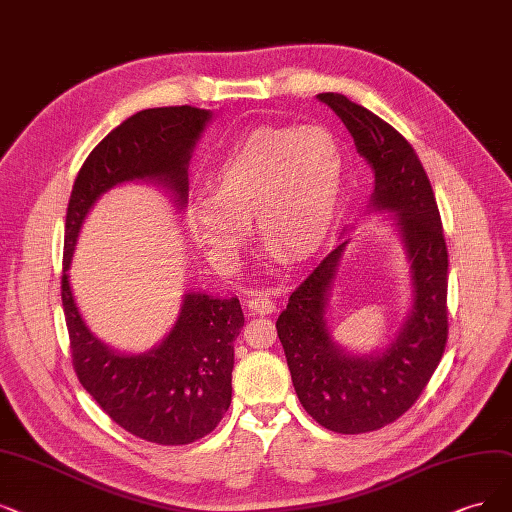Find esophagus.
<instances>
[{
	"instance_id": "esophagus-1",
	"label": "esophagus",
	"mask_w": 512,
	"mask_h": 512,
	"mask_svg": "<svg viewBox=\"0 0 512 512\" xmlns=\"http://www.w3.org/2000/svg\"><path fill=\"white\" fill-rule=\"evenodd\" d=\"M245 309H248L252 315H269L275 311V302L267 294L258 292L245 302Z\"/></svg>"
}]
</instances>
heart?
Here are the masks:
<instances>
[{
    "mask_svg": "<svg viewBox=\"0 0 512 512\" xmlns=\"http://www.w3.org/2000/svg\"><path fill=\"white\" fill-rule=\"evenodd\" d=\"M346 157L321 126L256 128L224 153L214 189L189 201V227L218 269H235L256 231L271 262L313 256L330 235L344 189Z\"/></svg>",
    "mask_w": 512,
    "mask_h": 512,
    "instance_id": "heart-1",
    "label": "heart"
}]
</instances>
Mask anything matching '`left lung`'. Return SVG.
Wrapping results in <instances>:
<instances>
[{
	"label": "left lung",
	"instance_id": "obj_1",
	"mask_svg": "<svg viewBox=\"0 0 512 512\" xmlns=\"http://www.w3.org/2000/svg\"><path fill=\"white\" fill-rule=\"evenodd\" d=\"M351 132L374 172L367 212H388L410 267L412 304L382 349L351 353L334 338L327 309L344 239L292 292L277 334L302 407L327 431L359 435L403 416L435 374L447 342V248L441 216L422 163L393 126L336 92L317 94Z\"/></svg>",
	"mask_w": 512,
	"mask_h": 512
}]
</instances>
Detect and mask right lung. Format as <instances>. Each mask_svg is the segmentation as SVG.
Here are the masks:
<instances>
[{"instance_id": "1", "label": "right lung", "mask_w": 512, "mask_h": 512, "mask_svg": "<svg viewBox=\"0 0 512 512\" xmlns=\"http://www.w3.org/2000/svg\"><path fill=\"white\" fill-rule=\"evenodd\" d=\"M212 111L145 109L102 138L81 166L65 220L63 309L81 386L128 433L157 445H187L212 433L231 405L233 342L243 327L239 298L185 292L172 330L145 353H121L88 327L69 269L94 203L126 182H147L187 208L189 161Z\"/></svg>"}]
</instances>
